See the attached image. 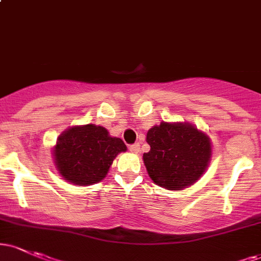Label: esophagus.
<instances>
[{
    "label": "esophagus",
    "instance_id": "obj_1",
    "mask_svg": "<svg viewBox=\"0 0 261 261\" xmlns=\"http://www.w3.org/2000/svg\"><path fill=\"white\" fill-rule=\"evenodd\" d=\"M128 149H130V152H133V153L139 154L140 153V145L139 143H134V145L128 146Z\"/></svg>",
    "mask_w": 261,
    "mask_h": 261
}]
</instances>
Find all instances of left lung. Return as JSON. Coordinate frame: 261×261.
<instances>
[{
    "label": "left lung",
    "mask_w": 261,
    "mask_h": 261,
    "mask_svg": "<svg viewBox=\"0 0 261 261\" xmlns=\"http://www.w3.org/2000/svg\"><path fill=\"white\" fill-rule=\"evenodd\" d=\"M143 153L148 175L167 190H181L203 174L211 158L208 136L189 122H164L149 128Z\"/></svg>",
    "instance_id": "8db88e82"
}]
</instances>
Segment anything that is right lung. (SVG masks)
I'll list each match as a JSON object with an SVG mask.
<instances>
[{
  "instance_id": "add662e5",
  "label": "right lung",
  "mask_w": 261,
  "mask_h": 261,
  "mask_svg": "<svg viewBox=\"0 0 261 261\" xmlns=\"http://www.w3.org/2000/svg\"><path fill=\"white\" fill-rule=\"evenodd\" d=\"M126 146L94 124L72 126L58 137L54 161L62 178L74 185H92L106 178L113 161Z\"/></svg>"
}]
</instances>
